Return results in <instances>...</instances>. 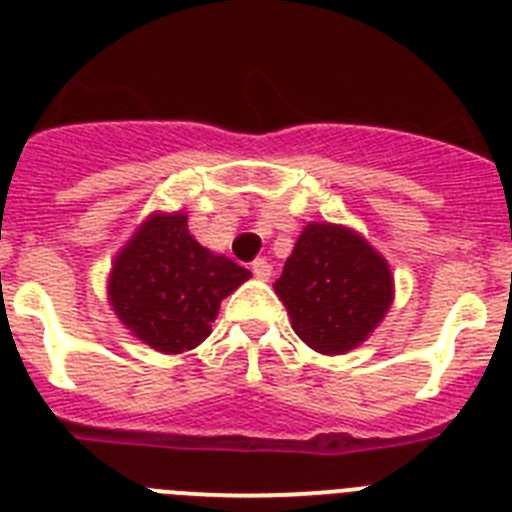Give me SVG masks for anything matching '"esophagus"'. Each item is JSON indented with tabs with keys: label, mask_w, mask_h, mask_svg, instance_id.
<instances>
[{
	"label": "esophagus",
	"mask_w": 512,
	"mask_h": 512,
	"mask_svg": "<svg viewBox=\"0 0 512 512\" xmlns=\"http://www.w3.org/2000/svg\"><path fill=\"white\" fill-rule=\"evenodd\" d=\"M251 271H253V277L261 279V282H266V279L271 277V264L266 259H256L251 264Z\"/></svg>",
	"instance_id": "obj_1"
}]
</instances>
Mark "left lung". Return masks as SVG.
<instances>
[{"mask_svg": "<svg viewBox=\"0 0 512 512\" xmlns=\"http://www.w3.org/2000/svg\"><path fill=\"white\" fill-rule=\"evenodd\" d=\"M274 292L292 330L318 354L354 351L395 302V277L382 253L354 228L307 223Z\"/></svg>", "mask_w": 512, "mask_h": 512, "instance_id": "1", "label": "left lung"}]
</instances>
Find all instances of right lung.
I'll return each instance as SVG.
<instances>
[{
    "label": "right lung",
    "mask_w": 512,
    "mask_h": 512,
    "mask_svg": "<svg viewBox=\"0 0 512 512\" xmlns=\"http://www.w3.org/2000/svg\"><path fill=\"white\" fill-rule=\"evenodd\" d=\"M251 271L189 233L187 212H151L117 251L107 300L128 333L161 354H184L212 333L220 302Z\"/></svg>",
    "instance_id": "obj_1"
}]
</instances>
